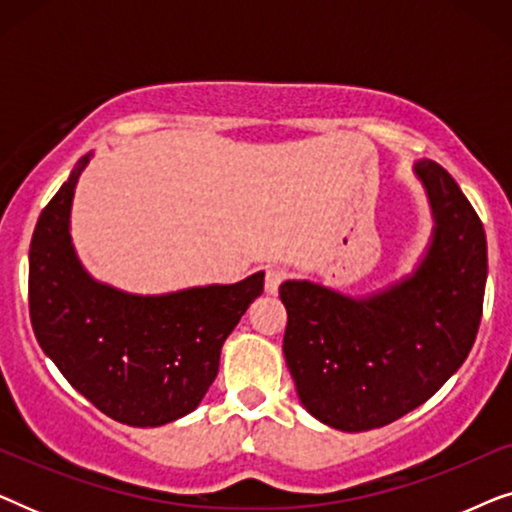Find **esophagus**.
Wrapping results in <instances>:
<instances>
[{"label": "esophagus", "instance_id": "1", "mask_svg": "<svg viewBox=\"0 0 512 512\" xmlns=\"http://www.w3.org/2000/svg\"><path fill=\"white\" fill-rule=\"evenodd\" d=\"M286 279V272L282 268H268L265 270V293H270V296H275L279 291V284H282Z\"/></svg>", "mask_w": 512, "mask_h": 512}]
</instances>
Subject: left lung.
Listing matches in <instances>:
<instances>
[{
    "instance_id": "left-lung-1",
    "label": "left lung",
    "mask_w": 512,
    "mask_h": 512,
    "mask_svg": "<svg viewBox=\"0 0 512 512\" xmlns=\"http://www.w3.org/2000/svg\"><path fill=\"white\" fill-rule=\"evenodd\" d=\"M436 235L419 270L394 289L352 300L284 282V359L310 415L340 431L396 422L436 394L471 352L487 284V237L445 167L417 163Z\"/></svg>"
}]
</instances>
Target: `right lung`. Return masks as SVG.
<instances>
[{"instance_id": "obj_1", "label": "right lung", "mask_w": 512, "mask_h": 512, "mask_svg": "<svg viewBox=\"0 0 512 512\" xmlns=\"http://www.w3.org/2000/svg\"><path fill=\"white\" fill-rule=\"evenodd\" d=\"M83 158L41 212L30 244V319L39 345L97 410L160 426L198 408L223 342L263 293V272L170 296H128L90 279L69 242Z\"/></svg>"}]
</instances>
